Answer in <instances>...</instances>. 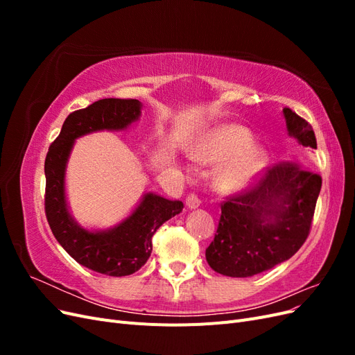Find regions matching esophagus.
<instances>
[{"instance_id": "1", "label": "esophagus", "mask_w": 355, "mask_h": 355, "mask_svg": "<svg viewBox=\"0 0 355 355\" xmlns=\"http://www.w3.org/2000/svg\"><path fill=\"white\" fill-rule=\"evenodd\" d=\"M200 198L196 196V194H189L188 197H187V206L189 207V209H197L198 206H200Z\"/></svg>"}]
</instances>
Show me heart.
I'll return each instance as SVG.
<instances>
[{
	"label": "heart",
	"mask_w": 355,
	"mask_h": 355,
	"mask_svg": "<svg viewBox=\"0 0 355 355\" xmlns=\"http://www.w3.org/2000/svg\"><path fill=\"white\" fill-rule=\"evenodd\" d=\"M252 144L253 137L247 128L225 124L200 137L191 155L201 164H222L214 184L225 192L239 191L249 185L266 164V154Z\"/></svg>",
	"instance_id": "b5f03b06"
}]
</instances>
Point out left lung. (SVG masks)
Returning <instances> with one entry per match:
<instances>
[{"instance_id": "obj_1", "label": "left lung", "mask_w": 355, "mask_h": 355, "mask_svg": "<svg viewBox=\"0 0 355 355\" xmlns=\"http://www.w3.org/2000/svg\"><path fill=\"white\" fill-rule=\"evenodd\" d=\"M283 114L288 135L317 149L313 127L290 108ZM320 189L321 176L296 163L268 168L254 187L220 206L216 235L206 249L211 270L244 278L290 259L308 237Z\"/></svg>"}]
</instances>
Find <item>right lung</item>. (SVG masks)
Here are the masks:
<instances>
[{"label":"right lung","mask_w":355,"mask_h":355,"mask_svg":"<svg viewBox=\"0 0 355 355\" xmlns=\"http://www.w3.org/2000/svg\"><path fill=\"white\" fill-rule=\"evenodd\" d=\"M142 103L136 99H101L87 108L73 111L49 148L44 163L46 216L59 244L80 265L111 277L136 272L153 252V235L170 218L184 209L148 192L130 216L114 228L89 231L80 227L68 209L65 196L67 163L75 139L99 130H124L141 116Z\"/></svg>","instance_id":"obj_1"}]
</instances>
